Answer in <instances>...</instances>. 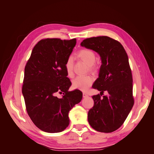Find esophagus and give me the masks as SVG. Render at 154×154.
I'll return each mask as SVG.
<instances>
[{
	"mask_svg": "<svg viewBox=\"0 0 154 154\" xmlns=\"http://www.w3.org/2000/svg\"><path fill=\"white\" fill-rule=\"evenodd\" d=\"M87 96H88V94H87V93L83 92V97H87Z\"/></svg>",
	"mask_w": 154,
	"mask_h": 154,
	"instance_id": "esophagus-1",
	"label": "esophagus"
}]
</instances>
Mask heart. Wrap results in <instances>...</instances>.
Instances as JSON below:
<instances>
[{
  "instance_id": "1",
  "label": "heart",
  "mask_w": 154,
  "mask_h": 154,
  "mask_svg": "<svg viewBox=\"0 0 154 154\" xmlns=\"http://www.w3.org/2000/svg\"><path fill=\"white\" fill-rule=\"evenodd\" d=\"M78 56L83 60L88 66H90L91 69L96 68L94 63L96 61V54L94 51L88 49H83L79 51ZM73 63L74 57L70 56L67 59L66 63V70L68 76H72L73 74ZM94 78L91 76H78L72 81L73 87L81 91H87L90 86L92 85Z\"/></svg>"
}]
</instances>
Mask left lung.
Segmentation results:
<instances>
[{"label": "left lung", "mask_w": 154, "mask_h": 154, "mask_svg": "<svg viewBox=\"0 0 154 154\" xmlns=\"http://www.w3.org/2000/svg\"><path fill=\"white\" fill-rule=\"evenodd\" d=\"M81 45L96 51L101 60L99 77L92 85L100 94L92 96L88 122L96 131L112 132L123 124L134 103L128 55L120 42L106 36L85 39ZM104 91L107 95L101 97Z\"/></svg>", "instance_id": "8db88e82"}]
</instances>
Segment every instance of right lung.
I'll list each match as a JSON object with an SVG mask.
<instances>
[{
    "label": "right lung",
    "mask_w": 154,
    "mask_h": 154,
    "mask_svg": "<svg viewBox=\"0 0 154 154\" xmlns=\"http://www.w3.org/2000/svg\"><path fill=\"white\" fill-rule=\"evenodd\" d=\"M76 44V38L41 40L26 65L22 91L27 112L45 132L66 129L70 122L69 111L82 99L80 90L68 91L71 82L65 66ZM62 93L63 97L58 99L56 95Z\"/></svg>",
    "instance_id": "obj_1"
}]
</instances>
